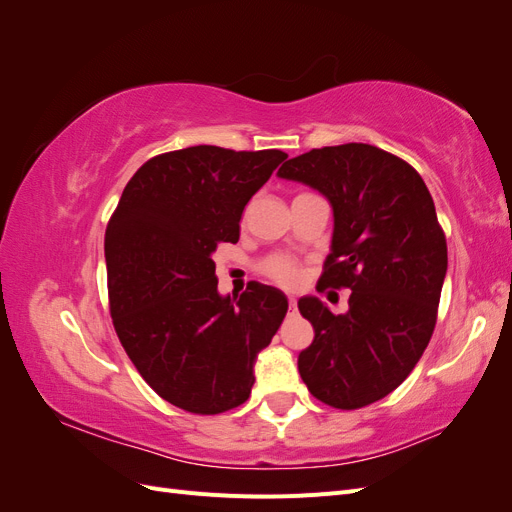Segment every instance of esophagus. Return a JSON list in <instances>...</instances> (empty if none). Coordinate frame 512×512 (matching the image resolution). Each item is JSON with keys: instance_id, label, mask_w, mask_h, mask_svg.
Returning <instances> with one entry per match:
<instances>
[{"instance_id": "1", "label": "esophagus", "mask_w": 512, "mask_h": 512, "mask_svg": "<svg viewBox=\"0 0 512 512\" xmlns=\"http://www.w3.org/2000/svg\"><path fill=\"white\" fill-rule=\"evenodd\" d=\"M290 309H297V299H294V297H290Z\"/></svg>"}]
</instances>
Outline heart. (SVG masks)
Instances as JSON below:
<instances>
[{
    "label": "heart",
    "mask_w": 512,
    "mask_h": 512,
    "mask_svg": "<svg viewBox=\"0 0 512 512\" xmlns=\"http://www.w3.org/2000/svg\"><path fill=\"white\" fill-rule=\"evenodd\" d=\"M262 273H265L269 280L275 284H280L284 288H294L299 286L303 280V267L297 258L284 256V254H275L262 262Z\"/></svg>",
    "instance_id": "obj_1"
}]
</instances>
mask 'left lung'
<instances>
[{
    "mask_svg": "<svg viewBox=\"0 0 512 512\" xmlns=\"http://www.w3.org/2000/svg\"><path fill=\"white\" fill-rule=\"evenodd\" d=\"M277 175L329 198L335 228L316 288L352 290L337 316L299 299L316 333L299 374L331 408L374 404L410 376L436 327L448 256L433 198L406 160L365 143L312 149Z\"/></svg>",
    "mask_w": 512,
    "mask_h": 512,
    "instance_id": "1",
    "label": "left lung"
}]
</instances>
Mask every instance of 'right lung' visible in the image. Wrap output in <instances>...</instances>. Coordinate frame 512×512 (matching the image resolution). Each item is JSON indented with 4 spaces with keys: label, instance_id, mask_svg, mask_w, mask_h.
Instances as JSON below:
<instances>
[{
    "label": "right lung",
    "instance_id": "add662e5",
    "mask_svg": "<svg viewBox=\"0 0 512 512\" xmlns=\"http://www.w3.org/2000/svg\"><path fill=\"white\" fill-rule=\"evenodd\" d=\"M288 156L196 145L136 170L104 235L113 327L138 374L168 404L220 414L247 401L254 363L288 312L250 282L222 297L213 252L239 241L241 213Z\"/></svg>",
    "mask_w": 512,
    "mask_h": 512
}]
</instances>
